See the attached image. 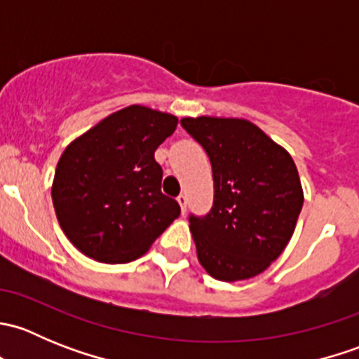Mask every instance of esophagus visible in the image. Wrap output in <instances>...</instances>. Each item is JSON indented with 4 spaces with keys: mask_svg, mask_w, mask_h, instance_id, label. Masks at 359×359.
Returning a JSON list of instances; mask_svg holds the SVG:
<instances>
[{
    "mask_svg": "<svg viewBox=\"0 0 359 359\" xmlns=\"http://www.w3.org/2000/svg\"><path fill=\"white\" fill-rule=\"evenodd\" d=\"M177 201H179L182 213H186V210H187V196H186V194H180V196L177 198Z\"/></svg>",
    "mask_w": 359,
    "mask_h": 359,
    "instance_id": "1",
    "label": "esophagus"
}]
</instances>
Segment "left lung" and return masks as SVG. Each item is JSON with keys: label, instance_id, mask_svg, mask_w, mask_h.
<instances>
[{"label": "left lung", "instance_id": "left-lung-1", "mask_svg": "<svg viewBox=\"0 0 359 359\" xmlns=\"http://www.w3.org/2000/svg\"><path fill=\"white\" fill-rule=\"evenodd\" d=\"M213 172V206L189 217L198 260L220 281L257 276L290 241L304 193L293 159L257 125L240 118L180 119Z\"/></svg>", "mask_w": 359, "mask_h": 359}]
</instances>
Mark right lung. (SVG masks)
Here are the masks:
<instances>
[{
	"mask_svg": "<svg viewBox=\"0 0 359 359\" xmlns=\"http://www.w3.org/2000/svg\"><path fill=\"white\" fill-rule=\"evenodd\" d=\"M179 119L128 106L97 123L57 163L52 200L64 234L86 257L106 264L139 259L180 215L161 193L159 144Z\"/></svg>",
	"mask_w": 359,
	"mask_h": 359,
	"instance_id": "1",
	"label": "right lung"
}]
</instances>
